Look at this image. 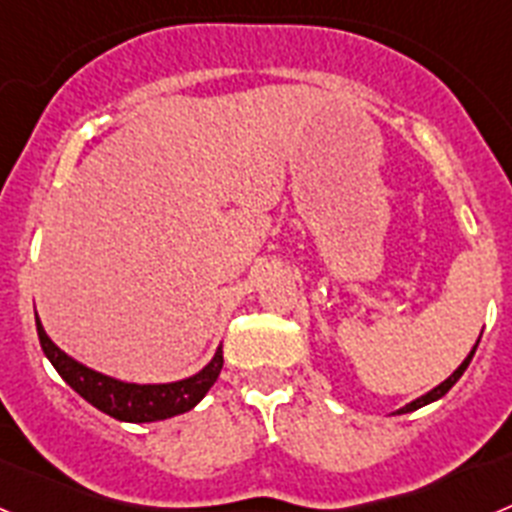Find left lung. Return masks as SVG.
Returning <instances> with one entry per match:
<instances>
[{"label": "left lung", "mask_w": 512, "mask_h": 512, "mask_svg": "<svg viewBox=\"0 0 512 512\" xmlns=\"http://www.w3.org/2000/svg\"><path fill=\"white\" fill-rule=\"evenodd\" d=\"M477 346H479V338H477V343H474V348L472 351H469L467 354V359L461 361L459 364V369H456L454 374H451L449 379H443L441 384H438V387H433L431 392H425V395H420L418 400H413V402H408V405H405V408H400V410H395V415H405V413H413V410H418V408H423V405H431V402H436V400H441L443 395H446V392L451 390V387H454L456 382H459L461 379V374L467 372V366H469V361H472V356H474V351H477Z\"/></svg>", "instance_id": "obj_1"}]
</instances>
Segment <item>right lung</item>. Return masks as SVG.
<instances>
[{
    "mask_svg": "<svg viewBox=\"0 0 512 512\" xmlns=\"http://www.w3.org/2000/svg\"><path fill=\"white\" fill-rule=\"evenodd\" d=\"M35 328H38L45 359L51 361L63 382L69 384L76 395L84 397L89 405H94L110 418L122 420V423H153V420H166L187 413L210 392V387L220 377V369H223V343H220L215 356L192 377L161 384L125 382V379L110 377V374L81 364L63 348H58L51 341V336L45 333L38 312H35Z\"/></svg>",
    "mask_w": 512,
    "mask_h": 512,
    "instance_id": "add662e5",
    "label": "right lung"
}]
</instances>
